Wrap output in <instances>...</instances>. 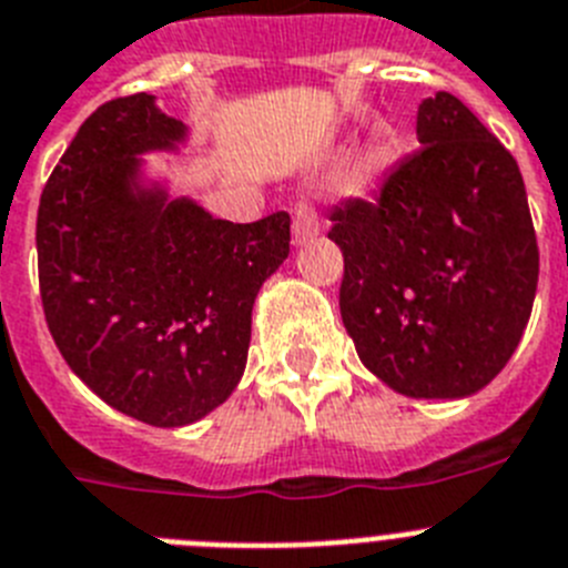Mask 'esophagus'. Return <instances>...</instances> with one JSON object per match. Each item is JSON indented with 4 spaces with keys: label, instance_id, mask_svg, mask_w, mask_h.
<instances>
[{
    "label": "esophagus",
    "instance_id": "34e87169",
    "mask_svg": "<svg viewBox=\"0 0 568 568\" xmlns=\"http://www.w3.org/2000/svg\"><path fill=\"white\" fill-rule=\"evenodd\" d=\"M291 234H294V243L303 245L308 240L320 234V216L308 200L294 202V225H291Z\"/></svg>",
    "mask_w": 568,
    "mask_h": 568
}]
</instances>
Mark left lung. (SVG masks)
<instances>
[{
  "mask_svg": "<svg viewBox=\"0 0 568 568\" xmlns=\"http://www.w3.org/2000/svg\"><path fill=\"white\" fill-rule=\"evenodd\" d=\"M417 142L374 200L328 214L339 314L394 392L466 397L503 372L529 323L537 236L515 156L457 97L423 102Z\"/></svg>",
  "mask_w": 568,
  "mask_h": 568,
  "instance_id": "left-lung-1",
  "label": "left lung"
}]
</instances>
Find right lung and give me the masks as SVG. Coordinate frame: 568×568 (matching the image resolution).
Returning a JSON list of instances; mask_svg holds the SVG:
<instances>
[{
    "mask_svg": "<svg viewBox=\"0 0 568 568\" xmlns=\"http://www.w3.org/2000/svg\"><path fill=\"white\" fill-rule=\"evenodd\" d=\"M185 125L151 93L79 125L39 200V297L59 354L97 397L148 426H189L229 400L260 285L288 256L291 216L214 220L134 185L136 154Z\"/></svg>",
    "mask_w": 568,
    "mask_h": 568,
    "instance_id": "add662e5",
    "label": "right lung"
}]
</instances>
